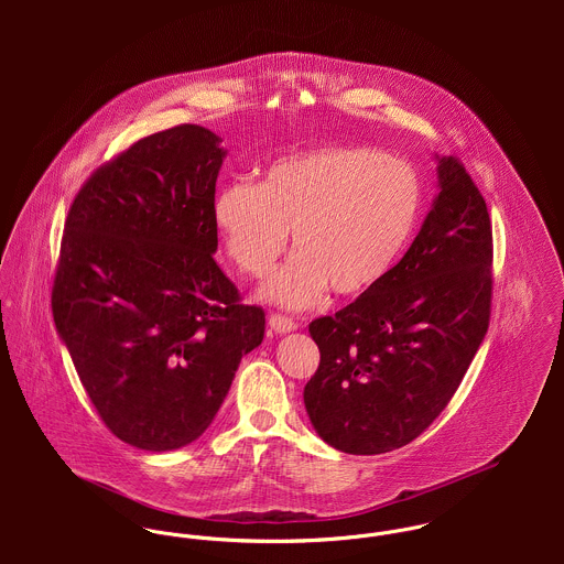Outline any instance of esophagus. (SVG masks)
Masks as SVG:
<instances>
[{
  "label": "esophagus",
  "mask_w": 564,
  "mask_h": 564,
  "mask_svg": "<svg viewBox=\"0 0 564 564\" xmlns=\"http://www.w3.org/2000/svg\"><path fill=\"white\" fill-rule=\"evenodd\" d=\"M269 325H271V329L278 332V334H286V332L297 329V323L293 322L291 317H286V315H280V313L269 315Z\"/></svg>",
  "instance_id": "esophagus-1"
}]
</instances>
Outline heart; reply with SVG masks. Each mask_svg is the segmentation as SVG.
I'll return each instance as SVG.
<instances>
[{
	"label": "heart",
	"instance_id": "1",
	"mask_svg": "<svg viewBox=\"0 0 564 564\" xmlns=\"http://www.w3.org/2000/svg\"><path fill=\"white\" fill-rule=\"evenodd\" d=\"M421 210L408 162L369 145H325L271 162L258 186L235 182L215 199L226 253L249 278H264L293 232V260L264 286L300 308L323 291L360 297L395 267Z\"/></svg>",
	"mask_w": 564,
	"mask_h": 564
}]
</instances>
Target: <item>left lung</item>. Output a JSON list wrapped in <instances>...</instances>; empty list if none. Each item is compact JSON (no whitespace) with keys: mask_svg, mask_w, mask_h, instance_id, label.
Masks as SVG:
<instances>
[{"mask_svg":"<svg viewBox=\"0 0 564 564\" xmlns=\"http://www.w3.org/2000/svg\"><path fill=\"white\" fill-rule=\"evenodd\" d=\"M421 232L367 295L308 325L322 360L304 389L323 441L345 454L400 449L458 391L490 322L492 228L465 164H438Z\"/></svg>","mask_w":564,"mask_h":564,"instance_id":"left-lung-1","label":"left lung"}]
</instances>
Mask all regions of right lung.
Instances as JSON below:
<instances>
[{
	"label": "right lung",
	"instance_id": "obj_1",
	"mask_svg": "<svg viewBox=\"0 0 564 564\" xmlns=\"http://www.w3.org/2000/svg\"><path fill=\"white\" fill-rule=\"evenodd\" d=\"M224 156L195 123L150 134L95 169L65 219L56 329L104 425L139 449L202 436L264 336L213 258Z\"/></svg>",
	"mask_w": 564,
	"mask_h": 564
}]
</instances>
